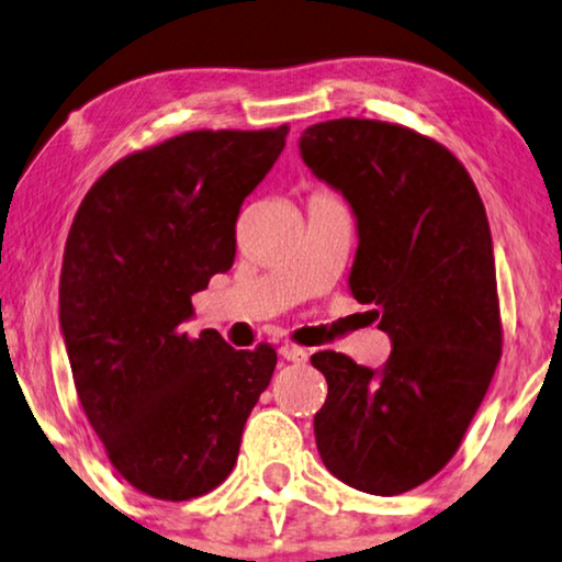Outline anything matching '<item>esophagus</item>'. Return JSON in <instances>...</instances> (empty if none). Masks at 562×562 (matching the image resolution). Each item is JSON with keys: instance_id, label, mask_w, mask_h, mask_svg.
Instances as JSON below:
<instances>
[{"instance_id": "1", "label": "esophagus", "mask_w": 562, "mask_h": 562, "mask_svg": "<svg viewBox=\"0 0 562 562\" xmlns=\"http://www.w3.org/2000/svg\"><path fill=\"white\" fill-rule=\"evenodd\" d=\"M279 352L283 360H289V363H296V366H302L310 360V352H306L304 348H296V345H281Z\"/></svg>"}]
</instances>
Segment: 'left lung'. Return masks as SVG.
Instances as JSON below:
<instances>
[{
	"label": "left lung",
	"instance_id": "1",
	"mask_svg": "<svg viewBox=\"0 0 562 562\" xmlns=\"http://www.w3.org/2000/svg\"><path fill=\"white\" fill-rule=\"evenodd\" d=\"M299 150L356 214L350 294L391 340L381 368L312 356L327 379L319 458L352 488L404 494L456 456L502 358L486 210L463 164L414 130L329 120L306 127Z\"/></svg>",
	"mask_w": 562,
	"mask_h": 562
}]
</instances>
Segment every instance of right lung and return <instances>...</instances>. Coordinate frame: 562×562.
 I'll use <instances>...</instances> for the list:
<instances>
[{"label": "right lung", "mask_w": 562, "mask_h": 562, "mask_svg": "<svg viewBox=\"0 0 562 562\" xmlns=\"http://www.w3.org/2000/svg\"><path fill=\"white\" fill-rule=\"evenodd\" d=\"M289 127L196 130L114 164L76 212L60 268V333L76 394L137 491L187 502L233 471L276 350L191 337V296L235 260V222Z\"/></svg>", "instance_id": "1"}]
</instances>
